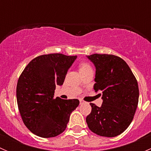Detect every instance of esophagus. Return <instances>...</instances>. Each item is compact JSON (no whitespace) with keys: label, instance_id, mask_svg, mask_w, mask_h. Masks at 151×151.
Here are the masks:
<instances>
[{"label":"esophagus","instance_id":"34e87169","mask_svg":"<svg viewBox=\"0 0 151 151\" xmlns=\"http://www.w3.org/2000/svg\"><path fill=\"white\" fill-rule=\"evenodd\" d=\"M80 104H83V103H84V101H83L82 99H80Z\"/></svg>","mask_w":151,"mask_h":151}]
</instances>
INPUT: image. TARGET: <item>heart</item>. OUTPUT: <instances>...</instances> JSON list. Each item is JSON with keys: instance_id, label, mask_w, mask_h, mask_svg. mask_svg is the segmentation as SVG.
Returning <instances> with one entry per match:
<instances>
[{"instance_id": "b5f03b06", "label": "heart", "mask_w": 151, "mask_h": 151, "mask_svg": "<svg viewBox=\"0 0 151 151\" xmlns=\"http://www.w3.org/2000/svg\"><path fill=\"white\" fill-rule=\"evenodd\" d=\"M91 69H92L91 66L87 63H83L80 65V72H83V71H88V70H91Z\"/></svg>"}]
</instances>
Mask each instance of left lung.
<instances>
[{
    "instance_id": "obj_1",
    "label": "left lung",
    "mask_w": 151,
    "mask_h": 151,
    "mask_svg": "<svg viewBox=\"0 0 151 151\" xmlns=\"http://www.w3.org/2000/svg\"><path fill=\"white\" fill-rule=\"evenodd\" d=\"M87 58L96 68L93 89L103 101L101 106L90 104L92 109L87 124L99 136L114 137L133 120L139 101L137 81L127 63L118 56L93 54Z\"/></svg>"
}]
</instances>
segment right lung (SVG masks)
<instances>
[{"mask_svg": "<svg viewBox=\"0 0 151 151\" xmlns=\"http://www.w3.org/2000/svg\"><path fill=\"white\" fill-rule=\"evenodd\" d=\"M77 55L59 53L32 60L19 77L17 101L23 123L34 134L54 137L64 132L78 99H53L56 85H62Z\"/></svg>", "mask_w": 151, "mask_h": 151, "instance_id": "1", "label": "right lung"}]
</instances>
